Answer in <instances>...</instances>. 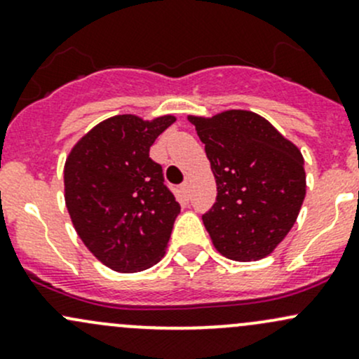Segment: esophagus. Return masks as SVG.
I'll use <instances>...</instances> for the list:
<instances>
[{"instance_id": "esophagus-1", "label": "esophagus", "mask_w": 359, "mask_h": 359, "mask_svg": "<svg viewBox=\"0 0 359 359\" xmlns=\"http://www.w3.org/2000/svg\"><path fill=\"white\" fill-rule=\"evenodd\" d=\"M180 191H182L184 198H189V182H184L182 186H180Z\"/></svg>"}]
</instances>
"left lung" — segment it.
<instances>
[{
    "instance_id": "8db88e82",
    "label": "left lung",
    "mask_w": 359,
    "mask_h": 359,
    "mask_svg": "<svg viewBox=\"0 0 359 359\" xmlns=\"http://www.w3.org/2000/svg\"><path fill=\"white\" fill-rule=\"evenodd\" d=\"M189 121L217 182V200L203 215L213 247L238 262L264 259L283 241L302 206V154L255 112L224 111Z\"/></svg>"
}]
</instances>
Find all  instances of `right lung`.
Segmentation results:
<instances>
[{
	"mask_svg": "<svg viewBox=\"0 0 359 359\" xmlns=\"http://www.w3.org/2000/svg\"><path fill=\"white\" fill-rule=\"evenodd\" d=\"M175 121L119 114L93 126L64 166L66 206L86 248L118 273L154 266L172 234L180 205L149 149Z\"/></svg>",
	"mask_w": 359,
	"mask_h": 359,
	"instance_id": "obj_1",
	"label": "right lung"
}]
</instances>
